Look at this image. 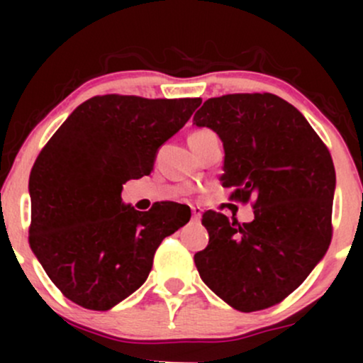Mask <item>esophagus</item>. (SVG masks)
<instances>
[{
	"label": "esophagus",
	"instance_id": "esophagus-1",
	"mask_svg": "<svg viewBox=\"0 0 363 363\" xmlns=\"http://www.w3.org/2000/svg\"><path fill=\"white\" fill-rule=\"evenodd\" d=\"M191 211H193V218H194V220L201 218V213H203L201 208H199V206H193V208H191Z\"/></svg>",
	"mask_w": 363,
	"mask_h": 363
}]
</instances>
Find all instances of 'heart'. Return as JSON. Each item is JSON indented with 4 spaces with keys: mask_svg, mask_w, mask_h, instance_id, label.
<instances>
[{
    "mask_svg": "<svg viewBox=\"0 0 363 363\" xmlns=\"http://www.w3.org/2000/svg\"><path fill=\"white\" fill-rule=\"evenodd\" d=\"M203 133H206V129H199V131H194L191 136H196V135H203Z\"/></svg>",
    "mask_w": 363,
    "mask_h": 363,
    "instance_id": "b5f03b06",
    "label": "heart"
}]
</instances>
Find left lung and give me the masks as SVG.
<instances>
[{"label": "left lung", "mask_w": 363, "mask_h": 363, "mask_svg": "<svg viewBox=\"0 0 363 363\" xmlns=\"http://www.w3.org/2000/svg\"><path fill=\"white\" fill-rule=\"evenodd\" d=\"M193 124L222 140V186L254 199L249 223L203 215L210 242L194 254L199 277L237 311L272 307L302 285L331 242V155L302 112L273 94L208 99Z\"/></svg>", "instance_id": "left-lung-1"}]
</instances>
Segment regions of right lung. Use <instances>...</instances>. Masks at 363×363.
<instances>
[{
  "label": "right lung",
  "instance_id": "right-lung-1",
  "mask_svg": "<svg viewBox=\"0 0 363 363\" xmlns=\"http://www.w3.org/2000/svg\"><path fill=\"white\" fill-rule=\"evenodd\" d=\"M201 99L102 95L78 106L37 157L28 181L30 247L69 301L109 311L147 281L165 237L189 222V206L123 203L129 179L148 176L158 148Z\"/></svg>",
  "mask_w": 363,
  "mask_h": 363
}]
</instances>
